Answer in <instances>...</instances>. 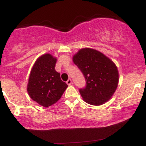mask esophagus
I'll list each match as a JSON object with an SVG mask.
<instances>
[{
    "label": "esophagus",
    "instance_id": "34e87169",
    "mask_svg": "<svg viewBox=\"0 0 146 146\" xmlns=\"http://www.w3.org/2000/svg\"><path fill=\"white\" fill-rule=\"evenodd\" d=\"M71 83H72V81L71 79H68L67 81H66V84H67L68 85H71Z\"/></svg>",
    "mask_w": 146,
    "mask_h": 146
}]
</instances>
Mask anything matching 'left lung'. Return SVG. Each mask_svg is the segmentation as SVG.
Masks as SVG:
<instances>
[{
  "mask_svg": "<svg viewBox=\"0 0 146 146\" xmlns=\"http://www.w3.org/2000/svg\"><path fill=\"white\" fill-rule=\"evenodd\" d=\"M73 60L86 80V86L79 89L83 100L94 106L108 101L119 82L118 71L113 61L100 51L88 48L80 49Z\"/></svg>",
  "mask_w": 146,
  "mask_h": 146,
  "instance_id": "1",
  "label": "left lung"
}]
</instances>
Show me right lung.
<instances>
[{"label":"right lung","instance_id":"right-lung-1","mask_svg":"<svg viewBox=\"0 0 146 146\" xmlns=\"http://www.w3.org/2000/svg\"><path fill=\"white\" fill-rule=\"evenodd\" d=\"M56 58L44 54L36 60L29 75L27 91L42 106L48 107L60 100L68 85L55 69Z\"/></svg>","mask_w":146,"mask_h":146}]
</instances>
